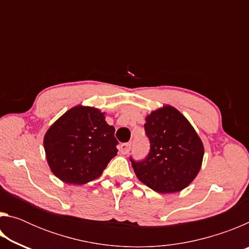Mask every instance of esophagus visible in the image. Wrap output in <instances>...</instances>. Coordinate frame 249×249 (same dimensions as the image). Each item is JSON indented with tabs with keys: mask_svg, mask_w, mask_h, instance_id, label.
I'll use <instances>...</instances> for the list:
<instances>
[{
	"mask_svg": "<svg viewBox=\"0 0 249 249\" xmlns=\"http://www.w3.org/2000/svg\"><path fill=\"white\" fill-rule=\"evenodd\" d=\"M130 147H132V145H130V142H125V144H122V145H120L119 149H120V151H121V154L126 155V154H128V153H129Z\"/></svg>",
	"mask_w": 249,
	"mask_h": 249,
	"instance_id": "obj_1",
	"label": "esophagus"
}]
</instances>
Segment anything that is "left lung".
<instances>
[{
	"label": "left lung",
	"mask_w": 249,
	"mask_h": 249,
	"mask_svg": "<svg viewBox=\"0 0 249 249\" xmlns=\"http://www.w3.org/2000/svg\"><path fill=\"white\" fill-rule=\"evenodd\" d=\"M144 127L149 153L141 161L129 158L137 178L159 193L183 190L199 174L204 155L195 128L170 105L151 112Z\"/></svg>",
	"instance_id": "obj_1"
}]
</instances>
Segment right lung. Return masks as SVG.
Masks as SVG:
<instances>
[{"mask_svg": "<svg viewBox=\"0 0 249 249\" xmlns=\"http://www.w3.org/2000/svg\"><path fill=\"white\" fill-rule=\"evenodd\" d=\"M105 113L90 107H74L50 126L44 147L53 174L66 183L84 184L102 175L117 154L115 128Z\"/></svg>", "mask_w": 249, "mask_h": 249, "instance_id": "add662e5", "label": "right lung"}]
</instances>
